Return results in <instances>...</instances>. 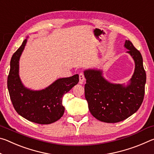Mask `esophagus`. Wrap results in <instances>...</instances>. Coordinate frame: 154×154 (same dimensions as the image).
Wrapping results in <instances>:
<instances>
[{"mask_svg": "<svg viewBox=\"0 0 154 154\" xmlns=\"http://www.w3.org/2000/svg\"><path fill=\"white\" fill-rule=\"evenodd\" d=\"M79 82H80V83H82L84 82V81H85V77H84V75H83V73H79Z\"/></svg>", "mask_w": 154, "mask_h": 154, "instance_id": "esophagus-1", "label": "esophagus"}]
</instances>
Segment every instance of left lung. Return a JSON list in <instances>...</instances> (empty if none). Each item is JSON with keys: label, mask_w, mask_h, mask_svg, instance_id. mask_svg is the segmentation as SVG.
I'll return each instance as SVG.
<instances>
[{"label": "left lung", "mask_w": 154, "mask_h": 154, "mask_svg": "<svg viewBox=\"0 0 154 154\" xmlns=\"http://www.w3.org/2000/svg\"><path fill=\"white\" fill-rule=\"evenodd\" d=\"M124 48L135 64L134 73L126 85L109 82L101 69L83 71L86 79L85 97L90 113L106 123H116L129 118L138 111L144 98L146 73L142 56L129 40L125 41Z\"/></svg>", "instance_id": "obj_1"}]
</instances>
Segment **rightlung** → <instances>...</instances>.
I'll list each match as a JSON object with an SVG mask.
<instances>
[{"label": "right lung", "mask_w": 154, "mask_h": 154, "mask_svg": "<svg viewBox=\"0 0 154 154\" xmlns=\"http://www.w3.org/2000/svg\"><path fill=\"white\" fill-rule=\"evenodd\" d=\"M27 38L15 52L10 62L7 79L10 98L17 113L27 120L39 124L58 121L64 113L62 97L79 82V75L60 78L45 88L33 90L25 87L19 75L20 59Z\"/></svg>", "instance_id": "1"}]
</instances>
